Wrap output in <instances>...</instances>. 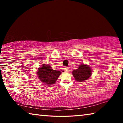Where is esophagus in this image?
<instances>
[{"mask_svg":"<svg viewBox=\"0 0 123 123\" xmlns=\"http://www.w3.org/2000/svg\"><path fill=\"white\" fill-rule=\"evenodd\" d=\"M69 68H68V67H66V68H64V71H65L66 72H69Z\"/></svg>","mask_w":123,"mask_h":123,"instance_id":"1","label":"esophagus"}]
</instances>
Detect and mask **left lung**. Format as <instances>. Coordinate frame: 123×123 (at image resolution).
<instances>
[{
	"mask_svg": "<svg viewBox=\"0 0 123 123\" xmlns=\"http://www.w3.org/2000/svg\"><path fill=\"white\" fill-rule=\"evenodd\" d=\"M92 72L91 67L87 64H82L79 65L78 69L72 72V74L77 81L84 82L90 78Z\"/></svg>",
	"mask_w": 123,
	"mask_h": 123,
	"instance_id": "obj_1",
	"label": "left lung"
}]
</instances>
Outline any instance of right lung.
Instances as JSON below:
<instances>
[{
    "instance_id": "add662e5",
    "label": "right lung",
    "mask_w": 123,
    "mask_h": 123,
    "mask_svg": "<svg viewBox=\"0 0 123 123\" xmlns=\"http://www.w3.org/2000/svg\"><path fill=\"white\" fill-rule=\"evenodd\" d=\"M37 72V76L41 82L50 86L55 84L61 72L59 70H54L49 64H43L38 68Z\"/></svg>"
}]
</instances>
